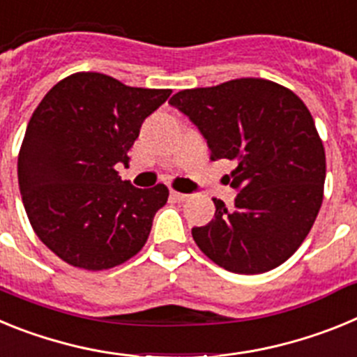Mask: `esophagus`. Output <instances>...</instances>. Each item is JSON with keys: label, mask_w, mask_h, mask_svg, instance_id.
Listing matches in <instances>:
<instances>
[{"label": "esophagus", "mask_w": 357, "mask_h": 357, "mask_svg": "<svg viewBox=\"0 0 357 357\" xmlns=\"http://www.w3.org/2000/svg\"><path fill=\"white\" fill-rule=\"evenodd\" d=\"M169 197H172L173 200H176V202H184V200H188L189 195L178 193V191H172V193H169Z\"/></svg>", "instance_id": "34e87169"}]
</instances>
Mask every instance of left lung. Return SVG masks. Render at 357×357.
Segmentation results:
<instances>
[{"instance_id":"8db88e82","label":"left lung","mask_w":357,"mask_h":357,"mask_svg":"<svg viewBox=\"0 0 357 357\" xmlns=\"http://www.w3.org/2000/svg\"><path fill=\"white\" fill-rule=\"evenodd\" d=\"M200 130L211 159H229L234 207L193 227L195 243L218 266L254 275L289 259L313 227L324 200L326 151L301 98L275 82L238 78L173 94Z\"/></svg>"}]
</instances>
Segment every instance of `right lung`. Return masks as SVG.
I'll return each instance as SVG.
<instances>
[{
	"instance_id": "right-lung-1",
	"label": "right lung",
	"mask_w": 357,
	"mask_h": 357,
	"mask_svg": "<svg viewBox=\"0 0 357 357\" xmlns=\"http://www.w3.org/2000/svg\"><path fill=\"white\" fill-rule=\"evenodd\" d=\"M169 94L77 73L33 110L19 151V189L36 234L71 266L107 270L144 247L169 191L134 188L116 164L128 162L143 121Z\"/></svg>"
}]
</instances>
